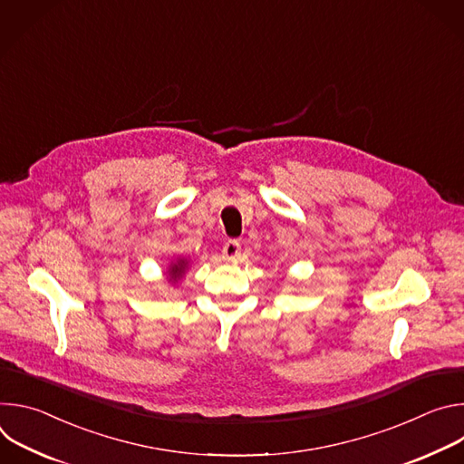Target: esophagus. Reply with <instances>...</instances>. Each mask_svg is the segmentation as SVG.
<instances>
[{"label": "esophagus", "mask_w": 464, "mask_h": 464, "mask_svg": "<svg viewBox=\"0 0 464 464\" xmlns=\"http://www.w3.org/2000/svg\"><path fill=\"white\" fill-rule=\"evenodd\" d=\"M222 253H224V256H226L227 260L238 258V256H240V242H238V240H227V242L224 244Z\"/></svg>", "instance_id": "34e87169"}]
</instances>
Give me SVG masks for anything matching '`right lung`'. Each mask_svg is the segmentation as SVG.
<instances>
[{
  "label": "right lung",
  "mask_w": 464,
  "mask_h": 464,
  "mask_svg": "<svg viewBox=\"0 0 464 464\" xmlns=\"http://www.w3.org/2000/svg\"><path fill=\"white\" fill-rule=\"evenodd\" d=\"M187 266H188L187 258H178L176 262H172L170 266H169V281H170V283L179 281V279H181V276L185 274Z\"/></svg>",
  "instance_id": "add662e5"
}]
</instances>
